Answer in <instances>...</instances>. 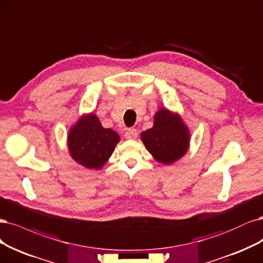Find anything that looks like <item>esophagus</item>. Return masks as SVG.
<instances>
[{
  "mask_svg": "<svg viewBox=\"0 0 263 263\" xmlns=\"http://www.w3.org/2000/svg\"><path fill=\"white\" fill-rule=\"evenodd\" d=\"M137 135H138L137 129L128 128L127 130H126V133H125V138L126 139H129V140H133V139L137 138Z\"/></svg>",
  "mask_w": 263,
  "mask_h": 263,
  "instance_id": "obj_1",
  "label": "esophagus"
}]
</instances>
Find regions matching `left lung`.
Masks as SVG:
<instances>
[{
  "mask_svg": "<svg viewBox=\"0 0 263 263\" xmlns=\"http://www.w3.org/2000/svg\"><path fill=\"white\" fill-rule=\"evenodd\" d=\"M153 126L141 133L140 138L156 161L172 164L183 158L189 149L190 133L179 114L161 107Z\"/></svg>",
  "mask_w": 263,
  "mask_h": 263,
  "instance_id": "1",
  "label": "left lung"
}]
</instances>
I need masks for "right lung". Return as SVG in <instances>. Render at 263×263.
<instances>
[{"label": "right lung", "instance_id": "obj_1", "mask_svg": "<svg viewBox=\"0 0 263 263\" xmlns=\"http://www.w3.org/2000/svg\"><path fill=\"white\" fill-rule=\"evenodd\" d=\"M119 142V134L104 128L93 113L79 117L67 135L70 157L89 170L102 168Z\"/></svg>", "mask_w": 263, "mask_h": 263}]
</instances>
